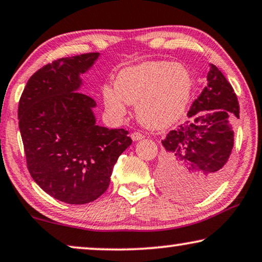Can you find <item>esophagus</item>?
I'll use <instances>...</instances> for the list:
<instances>
[{"label": "esophagus", "instance_id": "esophagus-1", "mask_svg": "<svg viewBox=\"0 0 262 262\" xmlns=\"http://www.w3.org/2000/svg\"><path fill=\"white\" fill-rule=\"evenodd\" d=\"M132 139H133V141H139V140H141V139H143V135L141 134V133H139V132H134V133H132Z\"/></svg>", "mask_w": 262, "mask_h": 262}]
</instances>
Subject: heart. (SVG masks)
Returning a JSON list of instances; mask_svg holds the SVG:
<instances>
[{"label": "heart", "instance_id": "1", "mask_svg": "<svg viewBox=\"0 0 262 262\" xmlns=\"http://www.w3.org/2000/svg\"><path fill=\"white\" fill-rule=\"evenodd\" d=\"M192 90V77L178 62L148 61L120 71L115 91L103 88V101L113 115L122 117L126 104H136V116L152 130L171 127L182 117Z\"/></svg>", "mask_w": 262, "mask_h": 262}]
</instances>
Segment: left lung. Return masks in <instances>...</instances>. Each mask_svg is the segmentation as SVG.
Here are the masks:
<instances>
[{"mask_svg":"<svg viewBox=\"0 0 262 262\" xmlns=\"http://www.w3.org/2000/svg\"><path fill=\"white\" fill-rule=\"evenodd\" d=\"M240 106L233 86L211 64L208 85L187 113L190 120L161 140L165 147L159 182L174 200L194 202L209 194L226 176Z\"/></svg>","mask_w":262,"mask_h":262,"instance_id":"left-lung-1","label":"left lung"}]
</instances>
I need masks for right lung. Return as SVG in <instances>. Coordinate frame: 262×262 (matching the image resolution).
<instances>
[{
    "mask_svg": "<svg viewBox=\"0 0 262 262\" xmlns=\"http://www.w3.org/2000/svg\"><path fill=\"white\" fill-rule=\"evenodd\" d=\"M99 53L57 59L38 70L19 102V128L34 182L56 200L86 204L103 194L132 139L96 124V102L79 93L80 75Z\"/></svg>",
    "mask_w": 262,
    "mask_h": 262,
    "instance_id": "right-lung-1",
    "label": "right lung"
}]
</instances>
